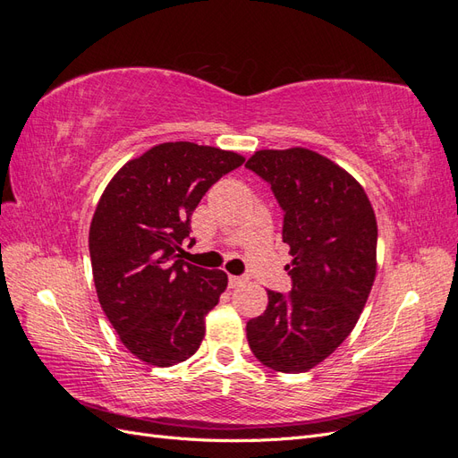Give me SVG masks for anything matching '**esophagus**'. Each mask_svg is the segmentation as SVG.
<instances>
[{"label": "esophagus", "mask_w": 458, "mask_h": 458, "mask_svg": "<svg viewBox=\"0 0 458 458\" xmlns=\"http://www.w3.org/2000/svg\"><path fill=\"white\" fill-rule=\"evenodd\" d=\"M246 283H248L246 276H237V275H231V276H229V286H231V288H241V286H244Z\"/></svg>", "instance_id": "obj_1"}]
</instances>
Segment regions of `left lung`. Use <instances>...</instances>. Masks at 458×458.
<instances>
[{"label":"left lung","mask_w":458,"mask_h":458,"mask_svg":"<svg viewBox=\"0 0 458 458\" xmlns=\"http://www.w3.org/2000/svg\"><path fill=\"white\" fill-rule=\"evenodd\" d=\"M284 210L283 241L293 293L267 290L263 315L246 323L258 361L306 372L352 335L377 276L378 225L363 185L306 147L261 148L246 160Z\"/></svg>","instance_id":"obj_1"}]
</instances>
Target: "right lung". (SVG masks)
I'll use <instances>...</instances> for the list:
<instances>
[{
	"mask_svg": "<svg viewBox=\"0 0 458 458\" xmlns=\"http://www.w3.org/2000/svg\"><path fill=\"white\" fill-rule=\"evenodd\" d=\"M244 157L191 141L150 147L110 179L89 225L93 283L120 342L147 365L183 363L200 348L206 315L227 273L183 261L191 216Z\"/></svg>",
	"mask_w": 458,
	"mask_h": 458,
	"instance_id": "add662e5",
	"label": "right lung"
}]
</instances>
